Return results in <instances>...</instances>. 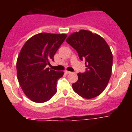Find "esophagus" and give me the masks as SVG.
<instances>
[{
	"instance_id": "obj_1",
	"label": "esophagus",
	"mask_w": 132,
	"mask_h": 132,
	"mask_svg": "<svg viewBox=\"0 0 132 132\" xmlns=\"http://www.w3.org/2000/svg\"><path fill=\"white\" fill-rule=\"evenodd\" d=\"M65 73H66V74H69V73H71V72L69 71H65Z\"/></svg>"
}]
</instances>
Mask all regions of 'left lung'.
I'll use <instances>...</instances> for the list:
<instances>
[{
  "label": "left lung",
  "mask_w": 132,
  "mask_h": 132,
  "mask_svg": "<svg viewBox=\"0 0 132 132\" xmlns=\"http://www.w3.org/2000/svg\"><path fill=\"white\" fill-rule=\"evenodd\" d=\"M66 42L85 60L86 71L78 73V80L72 85L77 94L84 98L98 96L105 89L112 69V53L108 44L96 34L81 30L71 34Z\"/></svg>",
  "instance_id": "8db88e82"
}]
</instances>
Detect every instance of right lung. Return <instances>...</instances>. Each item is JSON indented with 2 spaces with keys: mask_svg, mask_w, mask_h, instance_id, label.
<instances>
[{
  "mask_svg": "<svg viewBox=\"0 0 132 132\" xmlns=\"http://www.w3.org/2000/svg\"><path fill=\"white\" fill-rule=\"evenodd\" d=\"M67 35L40 33L27 41L16 62L17 77L24 94L31 101L42 103L57 93V82L63 71L46 68Z\"/></svg>",
  "mask_w": 132,
  "mask_h": 132,
  "instance_id": "right-lung-1",
  "label": "right lung"
}]
</instances>
